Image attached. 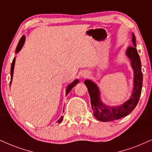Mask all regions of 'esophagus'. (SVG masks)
Returning a JSON list of instances; mask_svg holds the SVG:
<instances>
[{"label":"esophagus","mask_w":152,"mask_h":152,"mask_svg":"<svg viewBox=\"0 0 152 152\" xmlns=\"http://www.w3.org/2000/svg\"><path fill=\"white\" fill-rule=\"evenodd\" d=\"M83 76H84V77H87V76H88V74H83Z\"/></svg>","instance_id":"1"}]
</instances>
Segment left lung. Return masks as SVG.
Here are the masks:
<instances>
[{"label":"left lung","instance_id":"1","mask_svg":"<svg viewBox=\"0 0 152 152\" xmlns=\"http://www.w3.org/2000/svg\"><path fill=\"white\" fill-rule=\"evenodd\" d=\"M132 42L134 46H130L127 50V55L130 58L132 66L134 69V89L130 98L121 106L108 107L100 101L99 98V90L94 83L86 80L84 83L86 86L89 96L91 98V104L94 115L97 120L101 122H109L123 118L129 115L137 105L142 93L143 75L141 68V61L135 43L134 34H132Z\"/></svg>","mask_w":152,"mask_h":152}]
</instances>
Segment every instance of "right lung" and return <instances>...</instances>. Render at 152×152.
<instances>
[{"mask_svg": "<svg viewBox=\"0 0 152 152\" xmlns=\"http://www.w3.org/2000/svg\"><path fill=\"white\" fill-rule=\"evenodd\" d=\"M24 42H25V37L23 36L21 37V39H20L19 42H18V45L17 46V48H16V50H15V52L18 53L19 52L20 50V49L22 48V47H23V44H24ZM14 66H15V58L13 59V61L12 62V64H11V69H10V76H11V78H10V80H12V75H13V69H14ZM11 81L10 82V84H11ZM78 83V81L77 79L75 80V81L73 82L72 83H71L70 85L68 86V87H67V89H66V94H68L69 92H70V91L71 89L73 88L74 87V86H76V84ZM62 120H63V117H61V118L59 119V120H58L57 122L58 123H60L62 121Z\"/></svg>", "mask_w": 152, "mask_h": 152, "instance_id": "add662e5", "label": "right lung"}]
</instances>
